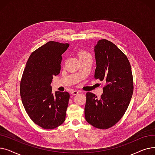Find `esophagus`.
I'll use <instances>...</instances> for the list:
<instances>
[{
    "instance_id": "esophagus-1",
    "label": "esophagus",
    "mask_w": 155,
    "mask_h": 155,
    "mask_svg": "<svg viewBox=\"0 0 155 155\" xmlns=\"http://www.w3.org/2000/svg\"><path fill=\"white\" fill-rule=\"evenodd\" d=\"M80 91L73 90V91H72L71 92V94H73V95H77V94H78V93H80Z\"/></svg>"
}]
</instances>
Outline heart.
Listing matches in <instances>:
<instances>
[{"instance_id":"b5f03b06","label":"heart","mask_w":155,"mask_h":155,"mask_svg":"<svg viewBox=\"0 0 155 155\" xmlns=\"http://www.w3.org/2000/svg\"><path fill=\"white\" fill-rule=\"evenodd\" d=\"M80 58H85V57H91V54H89L88 52L85 51H80L78 53Z\"/></svg>"}]
</instances>
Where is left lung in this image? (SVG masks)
I'll use <instances>...</instances> for the list:
<instances>
[{
  "label": "left lung",
  "mask_w": 155,
  "mask_h": 155,
  "mask_svg": "<svg viewBox=\"0 0 155 155\" xmlns=\"http://www.w3.org/2000/svg\"><path fill=\"white\" fill-rule=\"evenodd\" d=\"M96 61L95 79L106 83L100 99L87 92L85 117L98 129H108L122 118L133 93L131 64L124 53L107 39L99 40L94 47Z\"/></svg>",
  "instance_id": "8db88e82"
}]
</instances>
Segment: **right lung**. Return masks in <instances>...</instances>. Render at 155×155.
Here are the masks:
<instances>
[{
    "label": "right lung",
    "mask_w": 155,
    "mask_h": 155,
    "mask_svg": "<svg viewBox=\"0 0 155 155\" xmlns=\"http://www.w3.org/2000/svg\"><path fill=\"white\" fill-rule=\"evenodd\" d=\"M68 43L49 41L32 52L26 63L20 85L22 102L34 123L46 129L63 123L70 99L67 92L52 93L54 75L61 70V54Z\"/></svg>",
    "instance_id": "add662e5"
}]
</instances>
